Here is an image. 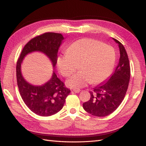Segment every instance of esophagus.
I'll list each match as a JSON object with an SVG mask.
<instances>
[{"mask_svg":"<svg viewBox=\"0 0 146 146\" xmlns=\"http://www.w3.org/2000/svg\"><path fill=\"white\" fill-rule=\"evenodd\" d=\"M80 91V89H77V88H74L72 90V92H75V93H76V94H78V93H79Z\"/></svg>","mask_w":146,"mask_h":146,"instance_id":"1","label":"esophagus"}]
</instances>
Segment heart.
<instances>
[{"label":"heart","instance_id":"obj_1","mask_svg":"<svg viewBox=\"0 0 146 146\" xmlns=\"http://www.w3.org/2000/svg\"><path fill=\"white\" fill-rule=\"evenodd\" d=\"M115 60L114 50L107 44L92 38H82L72 43L67 53L57 58L58 70L68 77L75 72L80 64V71L66 81L71 88H80L90 83L99 84L110 76Z\"/></svg>","mask_w":146,"mask_h":146}]
</instances>
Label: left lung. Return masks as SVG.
Returning a JSON list of instances; mask_svg holds the SVG:
<instances>
[{
    "mask_svg": "<svg viewBox=\"0 0 146 146\" xmlns=\"http://www.w3.org/2000/svg\"><path fill=\"white\" fill-rule=\"evenodd\" d=\"M119 44L120 57L114 73L105 83L90 92V99L83 104L84 110L93 115L105 117L115 110L125 97L131 76V68L128 55L123 44Z\"/></svg>",
    "mask_w": 146,
    "mask_h": 146,
    "instance_id": "left-lung-1",
    "label": "left lung"
}]
</instances>
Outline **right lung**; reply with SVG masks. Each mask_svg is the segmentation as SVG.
Here are the masks:
<instances>
[{"mask_svg":"<svg viewBox=\"0 0 146 146\" xmlns=\"http://www.w3.org/2000/svg\"><path fill=\"white\" fill-rule=\"evenodd\" d=\"M63 39L61 34L56 33H45L36 36L25 45L17 61V82L21 97L27 107L40 116H51L60 111L70 94V90L58 78L54 71L51 78L43 85L30 84L22 75L21 63L27 54L40 51L47 56L54 68L58 49Z\"/></svg>","mask_w":146,"mask_h":146,"instance_id":"add662e5","label":"right lung"}]
</instances>
